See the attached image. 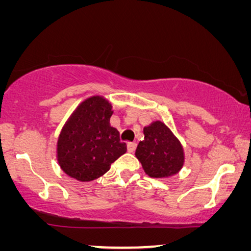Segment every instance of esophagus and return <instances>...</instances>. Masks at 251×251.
<instances>
[{"instance_id": "1", "label": "esophagus", "mask_w": 251, "mask_h": 251, "mask_svg": "<svg viewBox=\"0 0 251 251\" xmlns=\"http://www.w3.org/2000/svg\"><path fill=\"white\" fill-rule=\"evenodd\" d=\"M136 147H137L136 143H128L126 144V150H128V152H134L136 150Z\"/></svg>"}]
</instances>
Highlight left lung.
<instances>
[{
	"label": "left lung",
	"mask_w": 251,
	"mask_h": 251,
	"mask_svg": "<svg viewBox=\"0 0 251 251\" xmlns=\"http://www.w3.org/2000/svg\"><path fill=\"white\" fill-rule=\"evenodd\" d=\"M144 140L137 145L135 156L151 178L163 179L177 175L184 166L185 153L180 141L165 123L153 121L144 126Z\"/></svg>",
	"instance_id": "8db88e82"
}]
</instances>
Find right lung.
Segmentation results:
<instances>
[{
    "instance_id": "obj_1",
    "label": "right lung",
    "mask_w": 251,
    "mask_h": 251,
    "mask_svg": "<svg viewBox=\"0 0 251 251\" xmlns=\"http://www.w3.org/2000/svg\"><path fill=\"white\" fill-rule=\"evenodd\" d=\"M111 115V103L101 95L86 99L71 114L57 142L58 164L71 178H100L126 153V143H121L119 131L109 125Z\"/></svg>"
}]
</instances>
